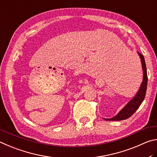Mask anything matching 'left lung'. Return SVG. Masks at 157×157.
Masks as SVG:
<instances>
[{"mask_svg": "<svg viewBox=\"0 0 157 157\" xmlns=\"http://www.w3.org/2000/svg\"><path fill=\"white\" fill-rule=\"evenodd\" d=\"M137 53H138L140 59H141L143 70V81L138 92L116 116L112 118V119H104L105 121H121L128 119L136 112V109L139 108V106L141 105V104L144 100L147 86V69L144 56L138 52H137Z\"/></svg>", "mask_w": 157, "mask_h": 157, "instance_id": "8db88e82", "label": "left lung"}]
</instances>
